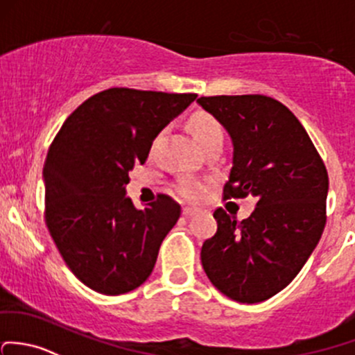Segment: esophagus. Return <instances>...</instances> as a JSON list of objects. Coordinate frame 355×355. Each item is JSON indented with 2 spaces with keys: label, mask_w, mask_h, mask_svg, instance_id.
I'll list each match as a JSON object with an SVG mask.
<instances>
[{
  "label": "esophagus",
  "mask_w": 355,
  "mask_h": 355,
  "mask_svg": "<svg viewBox=\"0 0 355 355\" xmlns=\"http://www.w3.org/2000/svg\"><path fill=\"white\" fill-rule=\"evenodd\" d=\"M197 212H199V209H196V207H184V209H182V214H184V216H193V214H197Z\"/></svg>",
  "instance_id": "obj_1"
}]
</instances>
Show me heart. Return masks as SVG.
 I'll return each mask as SVG.
<instances>
[{"label":"heart","mask_w":355,"mask_h":355,"mask_svg":"<svg viewBox=\"0 0 355 355\" xmlns=\"http://www.w3.org/2000/svg\"><path fill=\"white\" fill-rule=\"evenodd\" d=\"M189 130L192 134L193 141L197 143V146L200 148V151L212 146V144H223V137H225L221 124L212 115L206 114V112L192 114V117L189 119ZM158 141L159 136L156 137L155 144ZM177 190L182 197L193 200L202 193L204 184L199 180H193V178H182V180H178Z\"/></svg>","instance_id":"b5f03b06"}]
</instances>
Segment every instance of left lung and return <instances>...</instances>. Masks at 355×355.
Listing matches in <instances>:
<instances>
[{
  "instance_id": "1",
  "label": "left lung",
  "mask_w": 355,
  "mask_h": 355,
  "mask_svg": "<svg viewBox=\"0 0 355 355\" xmlns=\"http://www.w3.org/2000/svg\"><path fill=\"white\" fill-rule=\"evenodd\" d=\"M197 103L233 144L225 199H257L241 223L216 209L218 231L204 241L202 267L225 296L262 303L296 277L322 238L327 168L296 115L270 96H200Z\"/></svg>"
}]
</instances>
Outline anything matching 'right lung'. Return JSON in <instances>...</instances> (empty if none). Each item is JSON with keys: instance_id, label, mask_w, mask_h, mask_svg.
Masks as SVG:
<instances>
[{"instance_id": "obj_1", "label": "right lung", "mask_w": 355, "mask_h": 355, "mask_svg": "<svg viewBox=\"0 0 355 355\" xmlns=\"http://www.w3.org/2000/svg\"><path fill=\"white\" fill-rule=\"evenodd\" d=\"M196 93L110 88L66 119L44 165L46 223L69 270L96 293H129L151 275L180 206L158 196L136 209L129 171Z\"/></svg>"}]
</instances>
